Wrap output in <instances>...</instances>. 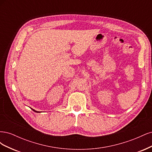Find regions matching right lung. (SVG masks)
Masks as SVG:
<instances>
[{
    "label": "right lung",
    "mask_w": 152,
    "mask_h": 152,
    "mask_svg": "<svg viewBox=\"0 0 152 152\" xmlns=\"http://www.w3.org/2000/svg\"><path fill=\"white\" fill-rule=\"evenodd\" d=\"M32 109V108H31ZM32 110H33V111H34L35 112H37V113H39V112H37V111H36V110H34V109H32Z\"/></svg>",
    "instance_id": "1"
}]
</instances>
